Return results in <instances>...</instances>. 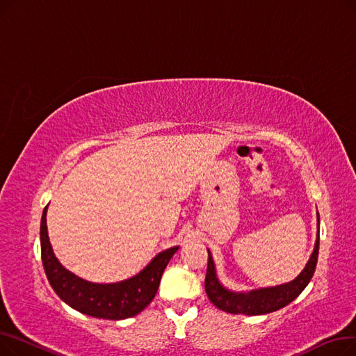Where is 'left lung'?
Here are the masks:
<instances>
[{"label": "left lung", "instance_id": "obj_1", "mask_svg": "<svg viewBox=\"0 0 356 356\" xmlns=\"http://www.w3.org/2000/svg\"><path fill=\"white\" fill-rule=\"evenodd\" d=\"M319 222H321L319 213H317V225H319ZM208 255L209 258H208L207 277H204V290H207L209 300L218 309L232 314H247V316L267 314L290 305L310 283V280L316 270L317 255H319V231H317L314 250L307 261L305 270L298 274L293 282L280 284L275 287L258 289L247 293L231 291L219 283L209 250H208Z\"/></svg>", "mask_w": 356, "mask_h": 356}]
</instances>
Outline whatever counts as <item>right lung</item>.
<instances>
[{"mask_svg":"<svg viewBox=\"0 0 356 356\" xmlns=\"http://www.w3.org/2000/svg\"><path fill=\"white\" fill-rule=\"evenodd\" d=\"M46 215L47 207L43 211L40 223L43 267L51 289L66 305L98 319L121 321L138 314L152 303L159 290L163 271L179 247L157 254L143 271L124 282L90 283L66 270L54 257L47 235Z\"/></svg>","mask_w":356,"mask_h":356,"instance_id":"obj_1","label":"right lung"}]
</instances>
